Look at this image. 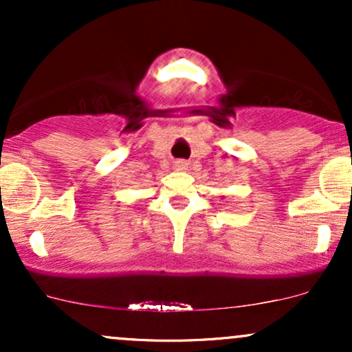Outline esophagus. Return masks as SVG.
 Instances as JSON below:
<instances>
[{
	"mask_svg": "<svg viewBox=\"0 0 352 352\" xmlns=\"http://www.w3.org/2000/svg\"><path fill=\"white\" fill-rule=\"evenodd\" d=\"M175 167L179 168V170H184V168L187 167V162H185V160H177V162H175Z\"/></svg>",
	"mask_w": 352,
	"mask_h": 352,
	"instance_id": "1",
	"label": "esophagus"
}]
</instances>
